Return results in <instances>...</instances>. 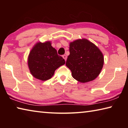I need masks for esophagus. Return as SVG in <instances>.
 Listing matches in <instances>:
<instances>
[{
    "label": "esophagus",
    "instance_id": "obj_1",
    "mask_svg": "<svg viewBox=\"0 0 128 128\" xmlns=\"http://www.w3.org/2000/svg\"><path fill=\"white\" fill-rule=\"evenodd\" d=\"M62 58H63L64 59V60H66V58H67V56H66V55H62Z\"/></svg>",
    "mask_w": 128,
    "mask_h": 128
}]
</instances>
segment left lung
Instances as JSON below:
<instances>
[{
  "instance_id": "obj_1",
  "label": "left lung",
  "mask_w": 128,
  "mask_h": 128,
  "mask_svg": "<svg viewBox=\"0 0 128 128\" xmlns=\"http://www.w3.org/2000/svg\"><path fill=\"white\" fill-rule=\"evenodd\" d=\"M66 66L77 81L85 83L93 81L100 74L104 64L102 52L87 39L75 40L69 43Z\"/></svg>"
}]
</instances>
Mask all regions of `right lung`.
Returning <instances> with one entry per match:
<instances>
[{"mask_svg":"<svg viewBox=\"0 0 128 128\" xmlns=\"http://www.w3.org/2000/svg\"><path fill=\"white\" fill-rule=\"evenodd\" d=\"M65 63V60L58 55L50 41L36 43L30 51L28 58L30 73L41 81L50 79L56 69Z\"/></svg>","mask_w":128,"mask_h":128,"instance_id":"right-lung-1","label":"right lung"}]
</instances>
